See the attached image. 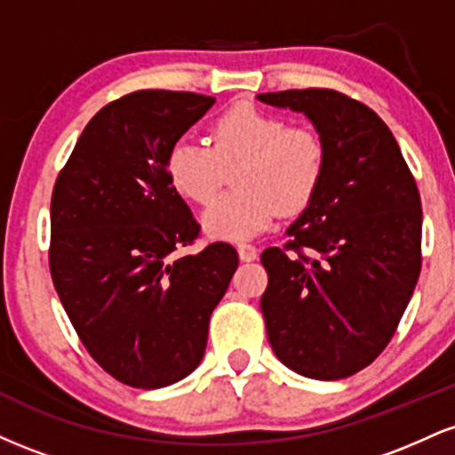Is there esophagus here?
Instances as JSON below:
<instances>
[{"mask_svg": "<svg viewBox=\"0 0 455 455\" xmlns=\"http://www.w3.org/2000/svg\"><path fill=\"white\" fill-rule=\"evenodd\" d=\"M237 254H239V259L243 260V263H250V260H254L259 257V250L254 248L252 243H239L237 245Z\"/></svg>", "mask_w": 455, "mask_h": 455, "instance_id": "esophagus-1", "label": "esophagus"}]
</instances>
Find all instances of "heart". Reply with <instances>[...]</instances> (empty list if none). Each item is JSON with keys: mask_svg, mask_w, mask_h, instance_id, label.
Masks as SVG:
<instances>
[{"mask_svg": "<svg viewBox=\"0 0 455 455\" xmlns=\"http://www.w3.org/2000/svg\"><path fill=\"white\" fill-rule=\"evenodd\" d=\"M210 148L177 139L166 154L171 186L196 205H210L233 171L235 190L203 216L212 237L248 239L280 216H297L312 203L327 169V145L310 126L250 102H235L213 117Z\"/></svg>", "mask_w": 455, "mask_h": 455, "instance_id": "b5f03b06", "label": "heart"}]
</instances>
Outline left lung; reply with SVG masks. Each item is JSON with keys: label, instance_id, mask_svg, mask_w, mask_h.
I'll list each match as a JSON object with an SVG mask.
<instances>
[{"label": "left lung", "instance_id": "1", "mask_svg": "<svg viewBox=\"0 0 455 455\" xmlns=\"http://www.w3.org/2000/svg\"><path fill=\"white\" fill-rule=\"evenodd\" d=\"M304 113L327 145L321 188L289 242L267 248L260 297L275 357L297 374L338 380L383 353L421 271V198L387 124L336 90L260 93Z\"/></svg>", "mask_w": 455, "mask_h": 455}]
</instances>
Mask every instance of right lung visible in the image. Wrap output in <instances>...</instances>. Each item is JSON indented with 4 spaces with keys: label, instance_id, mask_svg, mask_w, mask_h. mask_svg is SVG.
I'll use <instances>...</instances> for the list:
<instances>
[{
    "label": "right lung",
    "instance_id": "add662e5",
    "mask_svg": "<svg viewBox=\"0 0 455 455\" xmlns=\"http://www.w3.org/2000/svg\"><path fill=\"white\" fill-rule=\"evenodd\" d=\"M216 98L140 90L92 117L51 198V275L61 306L104 372L139 389L201 363L213 307L237 252L216 242L180 257L198 227L166 175V154Z\"/></svg>",
    "mask_w": 455,
    "mask_h": 455
}]
</instances>
